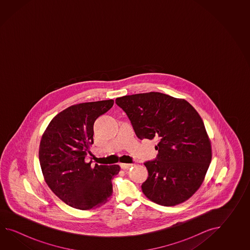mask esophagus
I'll return each mask as SVG.
<instances>
[{
  "instance_id": "esophagus-1",
  "label": "esophagus",
  "mask_w": 250,
  "mask_h": 250,
  "mask_svg": "<svg viewBox=\"0 0 250 250\" xmlns=\"http://www.w3.org/2000/svg\"><path fill=\"white\" fill-rule=\"evenodd\" d=\"M134 164H120V166H121V168L123 169V170H126V169H128V168H130V167H132Z\"/></svg>"
}]
</instances>
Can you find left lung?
Instances as JSON below:
<instances>
[{"label":"left lung","mask_w":250,"mask_h":250,"mask_svg":"<svg viewBox=\"0 0 250 250\" xmlns=\"http://www.w3.org/2000/svg\"><path fill=\"white\" fill-rule=\"evenodd\" d=\"M139 139L156 140L155 159L144 165L148 177L142 191L165 207L185 202L201 186L212 159L202 119L184 99L159 92L116 98Z\"/></svg>","instance_id":"left-lung-1"}]
</instances>
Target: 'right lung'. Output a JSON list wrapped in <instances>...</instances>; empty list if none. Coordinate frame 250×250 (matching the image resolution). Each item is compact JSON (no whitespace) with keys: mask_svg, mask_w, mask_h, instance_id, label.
I'll use <instances>...</instances> for the list:
<instances>
[{"mask_svg":"<svg viewBox=\"0 0 250 250\" xmlns=\"http://www.w3.org/2000/svg\"><path fill=\"white\" fill-rule=\"evenodd\" d=\"M113 100L68 107L49 123L39 146L42 175L51 190L71 208L90 210L110 200L112 177L120 166L86 162L94 143V123L108 112Z\"/></svg>","mask_w":250,"mask_h":250,"instance_id":"add662e5","label":"right lung"}]
</instances>
